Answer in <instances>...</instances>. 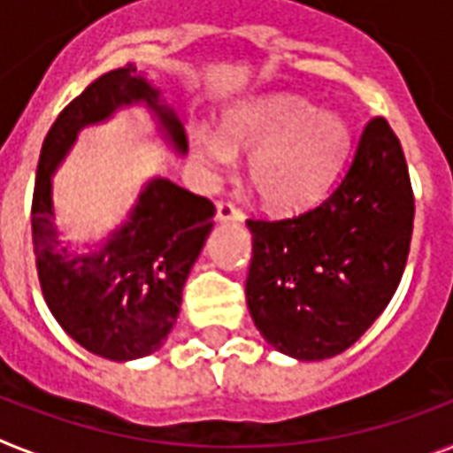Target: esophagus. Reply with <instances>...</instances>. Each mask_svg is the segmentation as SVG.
Wrapping results in <instances>:
<instances>
[{
  "instance_id": "34e87169",
  "label": "esophagus",
  "mask_w": 453,
  "mask_h": 453,
  "mask_svg": "<svg viewBox=\"0 0 453 453\" xmlns=\"http://www.w3.org/2000/svg\"><path fill=\"white\" fill-rule=\"evenodd\" d=\"M217 219L219 222H241L243 214H241L239 207L231 203V200H219L217 203Z\"/></svg>"
}]
</instances>
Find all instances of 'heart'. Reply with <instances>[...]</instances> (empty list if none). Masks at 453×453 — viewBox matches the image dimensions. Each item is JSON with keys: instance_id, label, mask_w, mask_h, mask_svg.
I'll list each match as a JSON object with an SVG mask.
<instances>
[{"instance_id": "obj_1", "label": "heart", "mask_w": 453, "mask_h": 453, "mask_svg": "<svg viewBox=\"0 0 453 453\" xmlns=\"http://www.w3.org/2000/svg\"><path fill=\"white\" fill-rule=\"evenodd\" d=\"M250 151L246 176L270 210H299L328 188L348 150V127L333 113H316L302 96H267L224 115L222 140L195 132L193 154L207 168Z\"/></svg>"}]
</instances>
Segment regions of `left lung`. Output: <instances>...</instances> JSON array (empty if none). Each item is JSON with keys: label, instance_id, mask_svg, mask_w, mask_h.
Instances as JSON below:
<instances>
[{"label": "left lung", "instance_id": "8db88e82", "mask_svg": "<svg viewBox=\"0 0 453 453\" xmlns=\"http://www.w3.org/2000/svg\"><path fill=\"white\" fill-rule=\"evenodd\" d=\"M415 195L401 142L376 115L345 176L292 217H250L246 302L260 335L285 355L326 359L357 342L398 289Z\"/></svg>", "mask_w": 453, "mask_h": 453}]
</instances>
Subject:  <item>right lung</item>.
I'll return each instance as SVG.
<instances>
[{
    "label": "right lung",
    "mask_w": 453,
    "mask_h": 453,
    "mask_svg": "<svg viewBox=\"0 0 453 453\" xmlns=\"http://www.w3.org/2000/svg\"><path fill=\"white\" fill-rule=\"evenodd\" d=\"M147 101L186 151V132L173 111L158 105L157 88L134 65L111 69L65 105L42 142L33 188L31 229L35 267L45 303L81 348L105 359L157 352L173 328L180 295L195 258L214 224V203L157 178L140 195L130 222L94 256L72 258L52 226L50 176L77 132L115 108Z\"/></svg>",
    "instance_id": "1"
}]
</instances>
